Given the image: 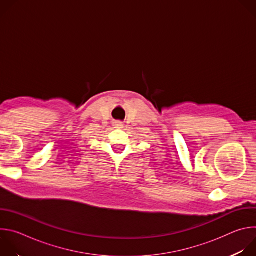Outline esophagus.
Here are the masks:
<instances>
[{"label": "esophagus", "mask_w": 256, "mask_h": 256, "mask_svg": "<svg viewBox=\"0 0 256 256\" xmlns=\"http://www.w3.org/2000/svg\"><path fill=\"white\" fill-rule=\"evenodd\" d=\"M116 128H122L124 126H122L120 122H116Z\"/></svg>", "instance_id": "1"}]
</instances>
